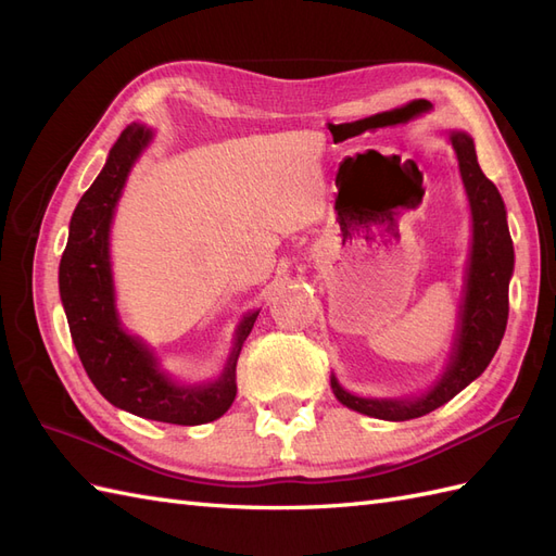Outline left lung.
<instances>
[{"label":"left lung","instance_id":"left-lung-1","mask_svg":"<svg viewBox=\"0 0 556 556\" xmlns=\"http://www.w3.org/2000/svg\"><path fill=\"white\" fill-rule=\"evenodd\" d=\"M450 141L457 153L470 213H473V250H470L457 350H454L443 380L429 394L415 401L359 399L345 392L336 378H331V390L343 406L378 419L406 422V419L441 408L490 366L503 333H506L508 282L515 264L506 206H503L496 185L480 169L473 139L464 131H452Z\"/></svg>","mask_w":556,"mask_h":556}]
</instances>
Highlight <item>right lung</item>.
I'll use <instances>...</instances> for the list:
<instances>
[{"mask_svg":"<svg viewBox=\"0 0 556 556\" xmlns=\"http://www.w3.org/2000/svg\"><path fill=\"white\" fill-rule=\"evenodd\" d=\"M150 129L129 125L111 148L106 166L72 215L70 241L60 262V296L83 368L113 406L155 422L194 427L223 417L237 396V359L260 313H250L237 331L220 380L180 387L166 378L146 345L117 323L109 264V229L131 164L148 146Z\"/></svg>","mask_w":556,"mask_h":556,"instance_id":"right-lung-1","label":"right lung"}]
</instances>
